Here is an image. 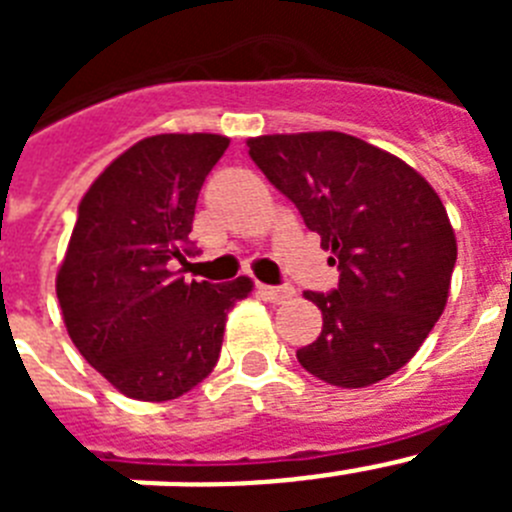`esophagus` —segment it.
<instances>
[{
	"mask_svg": "<svg viewBox=\"0 0 512 512\" xmlns=\"http://www.w3.org/2000/svg\"><path fill=\"white\" fill-rule=\"evenodd\" d=\"M259 295L264 297V300H269V302H287V300H292V297H295V289L292 287H287V284H279V287H274V284H259Z\"/></svg>",
	"mask_w": 512,
	"mask_h": 512,
	"instance_id": "esophagus-1",
	"label": "esophagus"
}]
</instances>
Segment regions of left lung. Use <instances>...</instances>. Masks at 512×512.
I'll return each instance as SVG.
<instances>
[{"instance_id": "left-lung-1", "label": "left lung", "mask_w": 512, "mask_h": 512, "mask_svg": "<svg viewBox=\"0 0 512 512\" xmlns=\"http://www.w3.org/2000/svg\"><path fill=\"white\" fill-rule=\"evenodd\" d=\"M248 156L338 266V287L305 292L323 312L297 351L312 377L356 390L408 364L441 318L456 264L446 207L415 169L346 133L261 135Z\"/></svg>"}]
</instances>
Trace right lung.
<instances>
[{
  "mask_svg": "<svg viewBox=\"0 0 512 512\" xmlns=\"http://www.w3.org/2000/svg\"><path fill=\"white\" fill-rule=\"evenodd\" d=\"M230 140L166 133L115 158L79 205L56 279L79 354L133 400L182 397L215 369L228 310L251 279L184 282L194 207Z\"/></svg>",
  "mask_w": 512,
  "mask_h": 512,
  "instance_id": "add662e5",
  "label": "right lung"
}]
</instances>
